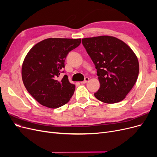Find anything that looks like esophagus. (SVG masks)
I'll return each mask as SVG.
<instances>
[{
  "mask_svg": "<svg viewBox=\"0 0 157 157\" xmlns=\"http://www.w3.org/2000/svg\"><path fill=\"white\" fill-rule=\"evenodd\" d=\"M88 80H89V78L88 77H85L84 80H83V81L80 82V83H81V84H85V83H86L88 81Z\"/></svg>",
  "mask_w": 157,
  "mask_h": 157,
  "instance_id": "esophagus-1",
  "label": "esophagus"
}]
</instances>
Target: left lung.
Segmentation results:
<instances>
[{
  "instance_id": "1",
  "label": "left lung",
  "mask_w": 157,
  "mask_h": 157,
  "mask_svg": "<svg viewBox=\"0 0 157 157\" xmlns=\"http://www.w3.org/2000/svg\"><path fill=\"white\" fill-rule=\"evenodd\" d=\"M82 43L95 65L100 83L95 97L106 103L123 100L138 77L139 62L134 52L111 36L85 38Z\"/></svg>"
}]
</instances>
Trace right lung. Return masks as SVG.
<instances>
[{
  "mask_svg": "<svg viewBox=\"0 0 157 157\" xmlns=\"http://www.w3.org/2000/svg\"><path fill=\"white\" fill-rule=\"evenodd\" d=\"M81 39L50 38L35 44L23 61L21 76L24 86L41 105L56 109L67 103L75 86L65 75L58 77L65 68L69 52L78 47Z\"/></svg>",
  "mask_w": 157,
  "mask_h": 157,
  "instance_id": "add662e5",
  "label": "right lung"
}]
</instances>
